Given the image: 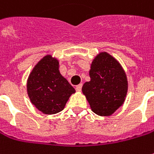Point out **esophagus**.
Masks as SVG:
<instances>
[{
	"label": "esophagus",
	"mask_w": 154,
	"mask_h": 154,
	"mask_svg": "<svg viewBox=\"0 0 154 154\" xmlns=\"http://www.w3.org/2000/svg\"><path fill=\"white\" fill-rule=\"evenodd\" d=\"M76 90H77V91H81V90H82V84L77 85L76 86Z\"/></svg>",
	"instance_id": "34e87169"
}]
</instances>
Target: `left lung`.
Returning a JSON list of instances; mask_svg holds the SVG:
<instances>
[{
  "instance_id": "1",
  "label": "left lung",
  "mask_w": 154,
  "mask_h": 154,
  "mask_svg": "<svg viewBox=\"0 0 154 154\" xmlns=\"http://www.w3.org/2000/svg\"><path fill=\"white\" fill-rule=\"evenodd\" d=\"M90 81L84 83L82 91L91 110L100 116H110L124 103L128 77L122 64L106 51L97 54L90 64Z\"/></svg>"
}]
</instances>
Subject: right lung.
<instances>
[{"mask_svg": "<svg viewBox=\"0 0 154 154\" xmlns=\"http://www.w3.org/2000/svg\"><path fill=\"white\" fill-rule=\"evenodd\" d=\"M26 91L32 104L45 115L63 110L76 92L60 74L58 60L51 54L44 56L32 68L26 81Z\"/></svg>", "mask_w": 154, "mask_h": 154, "instance_id": "1", "label": "right lung"}]
</instances>
